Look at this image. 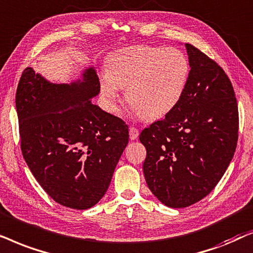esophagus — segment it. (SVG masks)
Returning a JSON list of instances; mask_svg holds the SVG:
<instances>
[{
	"instance_id": "esophagus-1",
	"label": "esophagus",
	"mask_w": 253,
	"mask_h": 253,
	"mask_svg": "<svg viewBox=\"0 0 253 253\" xmlns=\"http://www.w3.org/2000/svg\"><path fill=\"white\" fill-rule=\"evenodd\" d=\"M129 137H130V140H136L137 137H139V129L135 128V127H130Z\"/></svg>"
}]
</instances>
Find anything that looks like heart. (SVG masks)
<instances>
[{
  "mask_svg": "<svg viewBox=\"0 0 253 253\" xmlns=\"http://www.w3.org/2000/svg\"><path fill=\"white\" fill-rule=\"evenodd\" d=\"M100 91L110 109H116L119 87L141 118L156 120L169 114L186 89L190 62L174 47L133 46L110 54Z\"/></svg>",
  "mask_w": 253,
  "mask_h": 253,
  "instance_id": "1",
  "label": "heart"
}]
</instances>
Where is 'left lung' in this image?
<instances>
[{
    "label": "left lung",
    "mask_w": 253,
    "mask_h": 253,
    "mask_svg": "<svg viewBox=\"0 0 253 253\" xmlns=\"http://www.w3.org/2000/svg\"><path fill=\"white\" fill-rule=\"evenodd\" d=\"M190 75L180 102L140 134L143 173L168 207L184 208L213 191L230 164L238 139V106L224 70L185 43Z\"/></svg>",
    "instance_id": "1"
}]
</instances>
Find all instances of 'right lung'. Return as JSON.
<instances>
[{
	"instance_id": "right-lung-1",
	"label": "right lung",
	"mask_w": 253,
	"mask_h": 253,
	"mask_svg": "<svg viewBox=\"0 0 253 253\" xmlns=\"http://www.w3.org/2000/svg\"><path fill=\"white\" fill-rule=\"evenodd\" d=\"M82 77L55 84L28 67L16 91L26 164L54 201L73 210L104 197L129 136L125 121L91 103L100 90L95 68Z\"/></svg>"
}]
</instances>
